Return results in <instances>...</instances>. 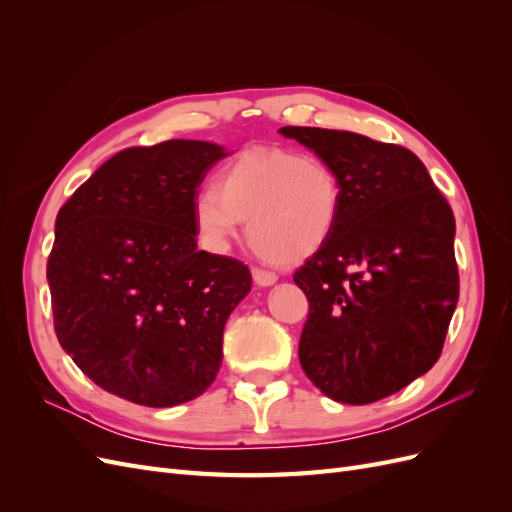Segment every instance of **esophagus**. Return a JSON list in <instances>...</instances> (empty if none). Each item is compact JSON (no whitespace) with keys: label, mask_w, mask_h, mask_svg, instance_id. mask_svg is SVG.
Masks as SVG:
<instances>
[{"label":"esophagus","mask_w":512,"mask_h":512,"mask_svg":"<svg viewBox=\"0 0 512 512\" xmlns=\"http://www.w3.org/2000/svg\"><path fill=\"white\" fill-rule=\"evenodd\" d=\"M252 277L258 286H273L277 282V275L265 269H252Z\"/></svg>","instance_id":"1"}]
</instances>
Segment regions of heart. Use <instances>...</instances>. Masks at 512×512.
Segmentation results:
<instances>
[{
	"instance_id": "obj_1",
	"label": "heart",
	"mask_w": 512,
	"mask_h": 512,
	"mask_svg": "<svg viewBox=\"0 0 512 512\" xmlns=\"http://www.w3.org/2000/svg\"><path fill=\"white\" fill-rule=\"evenodd\" d=\"M342 211V183L316 153L250 147L194 200V224L211 252H226L241 220L254 252L292 267L329 241Z\"/></svg>"
}]
</instances>
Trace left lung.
I'll return each instance as SVG.
<instances>
[{
    "mask_svg": "<svg viewBox=\"0 0 512 512\" xmlns=\"http://www.w3.org/2000/svg\"><path fill=\"white\" fill-rule=\"evenodd\" d=\"M342 183L329 241L294 271L309 301L305 376L342 404L404 389L436 365L459 301L455 215L406 147L344 130L286 126Z\"/></svg>",
    "mask_w": 512,
    "mask_h": 512,
    "instance_id": "obj_1",
    "label": "left lung"
}]
</instances>
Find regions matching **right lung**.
<instances>
[{
  "mask_svg": "<svg viewBox=\"0 0 512 512\" xmlns=\"http://www.w3.org/2000/svg\"><path fill=\"white\" fill-rule=\"evenodd\" d=\"M226 156L207 141L123 149L57 213L46 265L57 339L87 378L132 404L203 395L224 324L252 288L243 262L196 245V190Z\"/></svg>",
  "mask_w": 512,
  "mask_h": 512,
  "instance_id": "1",
  "label": "right lung"
}]
</instances>
